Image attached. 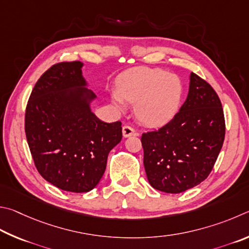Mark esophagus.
Masks as SVG:
<instances>
[{"mask_svg":"<svg viewBox=\"0 0 249 249\" xmlns=\"http://www.w3.org/2000/svg\"><path fill=\"white\" fill-rule=\"evenodd\" d=\"M122 134H124V138L138 136V133L134 131V129L132 127H130V125H124V127H122Z\"/></svg>","mask_w":249,"mask_h":249,"instance_id":"obj_1","label":"esophagus"}]
</instances>
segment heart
Here are the masks:
<instances>
[{
    "instance_id": "heart-1",
    "label": "heart",
    "mask_w": 249,
    "mask_h": 249,
    "mask_svg": "<svg viewBox=\"0 0 249 249\" xmlns=\"http://www.w3.org/2000/svg\"><path fill=\"white\" fill-rule=\"evenodd\" d=\"M181 96V82L175 74L142 67L130 70L118 80L112 98L121 110L125 103L134 104V116L143 125L160 127L175 116Z\"/></svg>"
}]
</instances>
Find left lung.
<instances>
[{
	"instance_id": "8db88e82",
	"label": "left lung",
	"mask_w": 249,
	"mask_h": 249,
	"mask_svg": "<svg viewBox=\"0 0 249 249\" xmlns=\"http://www.w3.org/2000/svg\"><path fill=\"white\" fill-rule=\"evenodd\" d=\"M225 119L221 100L207 81L190 73L189 91L173 119L142 134L147 180L153 188L179 194L202 182L223 145Z\"/></svg>"
}]
</instances>
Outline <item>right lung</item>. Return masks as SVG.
I'll list each match as a JSON object with an SVG mask.
<instances>
[{
	"mask_svg": "<svg viewBox=\"0 0 249 249\" xmlns=\"http://www.w3.org/2000/svg\"><path fill=\"white\" fill-rule=\"evenodd\" d=\"M80 61L53 64L37 81L25 112V133L39 174L59 189L87 193L98 184L109 152L122 139L121 122L90 111Z\"/></svg>",
	"mask_w": 249,
	"mask_h": 249,
	"instance_id": "obj_1",
	"label": "right lung"
}]
</instances>
